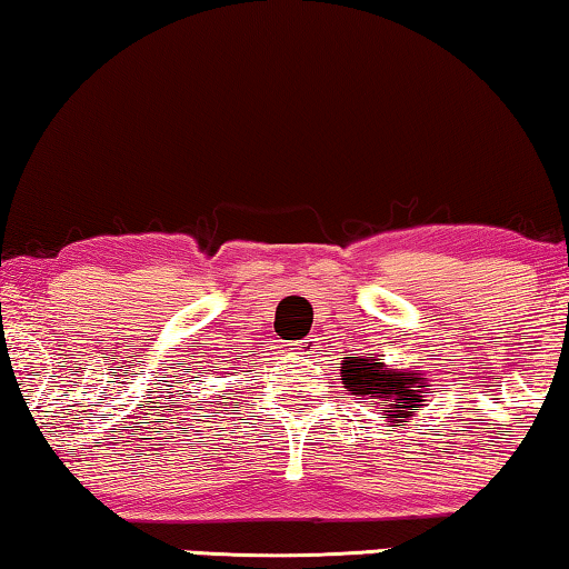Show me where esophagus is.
I'll return each mask as SVG.
<instances>
[{"label": "esophagus", "mask_w": 569, "mask_h": 569, "mask_svg": "<svg viewBox=\"0 0 569 569\" xmlns=\"http://www.w3.org/2000/svg\"><path fill=\"white\" fill-rule=\"evenodd\" d=\"M317 348H319L317 340L315 338H307V340L291 342V348H288V350H291V353L299 356V358H311V356L317 353Z\"/></svg>", "instance_id": "1"}]
</instances>
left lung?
I'll return each instance as SVG.
<instances>
[{"mask_svg": "<svg viewBox=\"0 0 569 569\" xmlns=\"http://www.w3.org/2000/svg\"><path fill=\"white\" fill-rule=\"evenodd\" d=\"M340 373L350 395L368 399L376 410L387 412L389 420L410 418L412 407L426 402L430 395L426 373L387 368L383 358H376L373 353L346 358L340 363Z\"/></svg>", "mask_w": 569, "mask_h": 569, "instance_id": "obj_1", "label": "left lung"}]
</instances>
